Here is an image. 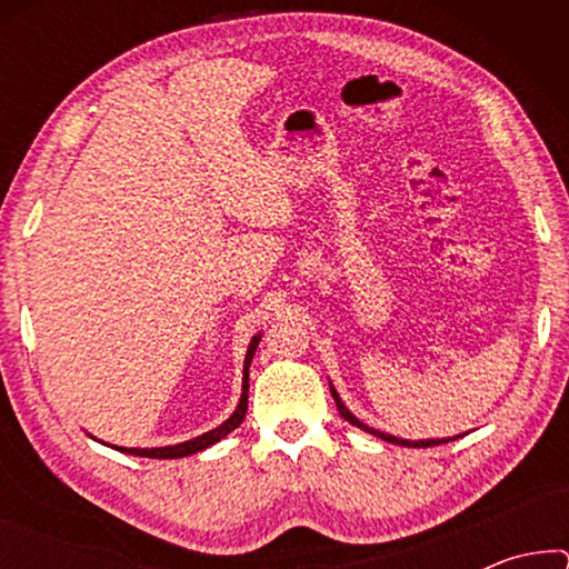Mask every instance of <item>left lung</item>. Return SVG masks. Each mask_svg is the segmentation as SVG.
I'll return each mask as SVG.
<instances>
[{
  "instance_id": "1",
  "label": "left lung",
  "mask_w": 569,
  "mask_h": 569,
  "mask_svg": "<svg viewBox=\"0 0 569 569\" xmlns=\"http://www.w3.org/2000/svg\"><path fill=\"white\" fill-rule=\"evenodd\" d=\"M331 397H333V401H336V409H339V413H341V417H343L346 421H351L353 427H359V429H363V431H369V435L379 437V439H383V441H391V445H401V447H437V445H447V441H451V439H427V441H409V439H399V437L383 435V431H377V429L366 427L363 421L356 419L353 413L343 407V401L339 399V393H336V389H333V387H331ZM455 439H459V437H455Z\"/></svg>"
}]
</instances>
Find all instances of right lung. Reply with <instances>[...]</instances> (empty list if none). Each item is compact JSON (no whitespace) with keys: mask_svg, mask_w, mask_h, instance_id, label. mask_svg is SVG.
<instances>
[{"mask_svg":"<svg viewBox=\"0 0 569 569\" xmlns=\"http://www.w3.org/2000/svg\"><path fill=\"white\" fill-rule=\"evenodd\" d=\"M258 341H261V336H253V341L248 346V353H246V366H243V397H240L238 409L233 411V417H230L226 423H220V427L206 431L203 437H196L190 441H182V445L176 447H160V449H124V447H114L118 451H124V455H134V457H150V459H178V457H188V455H196V451H203L210 445H216L223 437H228L230 431L236 427H240V421L246 419V411H248V369H250V361H253V353L258 349Z\"/></svg>","mask_w":569,"mask_h":569,"instance_id":"obj_1","label":"right lung"}]
</instances>
